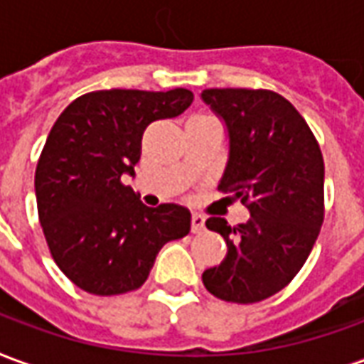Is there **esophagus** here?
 <instances>
[{
  "mask_svg": "<svg viewBox=\"0 0 364 364\" xmlns=\"http://www.w3.org/2000/svg\"><path fill=\"white\" fill-rule=\"evenodd\" d=\"M191 230H193V234H200L205 230V216L193 214V218H191Z\"/></svg>",
  "mask_w": 364,
  "mask_h": 364,
  "instance_id": "obj_1",
  "label": "esophagus"
}]
</instances>
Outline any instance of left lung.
I'll return each mask as SVG.
<instances>
[{
	"label": "left lung",
	"instance_id": "8db88e82",
	"mask_svg": "<svg viewBox=\"0 0 364 364\" xmlns=\"http://www.w3.org/2000/svg\"><path fill=\"white\" fill-rule=\"evenodd\" d=\"M230 136V158L218 189L252 213L230 226L208 218L228 253L206 269V290L220 300L253 304L289 284L312 252L323 224V158L302 114L269 90H205Z\"/></svg>",
	"mask_w": 364,
	"mask_h": 364
}]
</instances>
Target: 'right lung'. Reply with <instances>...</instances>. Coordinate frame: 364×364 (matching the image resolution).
<instances>
[{
    "label": "right lung",
    "mask_w": 364,
    "mask_h": 364,
    "mask_svg": "<svg viewBox=\"0 0 364 364\" xmlns=\"http://www.w3.org/2000/svg\"><path fill=\"white\" fill-rule=\"evenodd\" d=\"M191 103L183 87L101 90L54 122L36 164V208L52 259L75 287L97 296L140 289L159 250L189 234L187 208L142 205L120 177L134 175L144 130Z\"/></svg>",
    "instance_id": "right-lung-1"
}]
</instances>
